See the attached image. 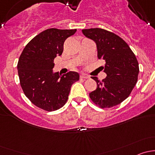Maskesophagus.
Masks as SVG:
<instances>
[{
    "label": "esophagus",
    "mask_w": 155,
    "mask_h": 155,
    "mask_svg": "<svg viewBox=\"0 0 155 155\" xmlns=\"http://www.w3.org/2000/svg\"><path fill=\"white\" fill-rule=\"evenodd\" d=\"M80 78H81V79H89V78H90V76H89L88 75H86V74H84V73H82V74L80 75Z\"/></svg>",
    "instance_id": "34e87169"
}]
</instances>
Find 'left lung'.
Returning <instances> with one entry per match:
<instances>
[{
	"label": "left lung",
	"instance_id": "obj_1",
	"mask_svg": "<svg viewBox=\"0 0 155 155\" xmlns=\"http://www.w3.org/2000/svg\"><path fill=\"white\" fill-rule=\"evenodd\" d=\"M85 37L96 43L97 57L105 61L102 68L107 77L102 81L92 76L97 87L89 94L101 109L115 107L129 97L138 80L139 63L127 43L119 36L102 28L83 29Z\"/></svg>",
	"mask_w": 155,
	"mask_h": 155
}]
</instances>
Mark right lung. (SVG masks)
Listing matches in <instances>:
<instances>
[{
    "label": "right lung",
    "mask_w": 155,
    "mask_h": 155,
    "mask_svg": "<svg viewBox=\"0 0 155 155\" xmlns=\"http://www.w3.org/2000/svg\"><path fill=\"white\" fill-rule=\"evenodd\" d=\"M76 29L49 28L34 37L23 49L18 68L23 92L34 105L47 112L57 110L68 100L79 75L70 71L62 76L52 73L54 59L61 55L64 41Z\"/></svg>",
    "instance_id": "1"
}]
</instances>
